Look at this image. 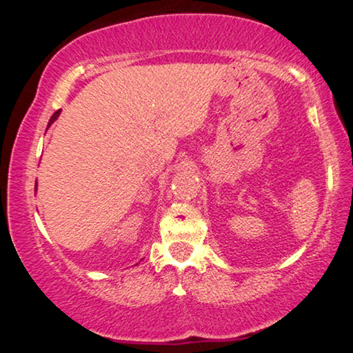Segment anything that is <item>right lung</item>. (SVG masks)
Wrapping results in <instances>:
<instances>
[{"mask_svg": "<svg viewBox=\"0 0 353 353\" xmlns=\"http://www.w3.org/2000/svg\"><path fill=\"white\" fill-rule=\"evenodd\" d=\"M59 112H61V110H56V112H54V114H52V117L50 119V123H48V125H51L52 122H54V120H56L57 117H59Z\"/></svg>", "mask_w": 353, "mask_h": 353, "instance_id": "1", "label": "right lung"}]
</instances>
